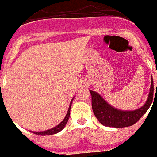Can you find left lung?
<instances>
[{
  "label": "left lung",
  "mask_w": 157,
  "mask_h": 157,
  "mask_svg": "<svg viewBox=\"0 0 157 157\" xmlns=\"http://www.w3.org/2000/svg\"><path fill=\"white\" fill-rule=\"evenodd\" d=\"M90 91L92 96V109L98 121L105 127H122L134 125L149 109L153 98V79L151 78V87L148 99L142 107L134 111H123L111 106L100 94Z\"/></svg>",
  "instance_id": "1"
}]
</instances>
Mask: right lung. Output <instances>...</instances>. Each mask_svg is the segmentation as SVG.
I'll return each instance as SVG.
<instances>
[{
	"instance_id": "obj_1",
	"label": "right lung",
	"mask_w": 157,
	"mask_h": 157,
	"mask_svg": "<svg viewBox=\"0 0 157 157\" xmlns=\"http://www.w3.org/2000/svg\"><path fill=\"white\" fill-rule=\"evenodd\" d=\"M72 101H73V98H72L71 101L70 106H69L68 111H67V113L66 116L63 119V121L61 123H59V125H57L56 127H53V128L50 129V130H45V131H41V132H35V131H32V133H34V134H37V135H52V134H55L56 133L59 132V131H61L63 128H64L65 125L67 124V121H68L69 116H70V111H71V103Z\"/></svg>"
}]
</instances>
